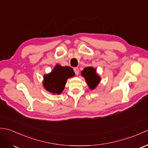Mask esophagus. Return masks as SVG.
<instances>
[{
	"instance_id": "1",
	"label": "esophagus",
	"mask_w": 148,
	"mask_h": 148,
	"mask_svg": "<svg viewBox=\"0 0 148 148\" xmlns=\"http://www.w3.org/2000/svg\"><path fill=\"white\" fill-rule=\"evenodd\" d=\"M74 72H75V74H76V75L79 74V69H78L77 67H75V68L74 69Z\"/></svg>"
}]
</instances>
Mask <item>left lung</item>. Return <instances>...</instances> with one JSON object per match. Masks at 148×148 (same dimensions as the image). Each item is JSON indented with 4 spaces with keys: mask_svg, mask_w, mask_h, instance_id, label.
Segmentation results:
<instances>
[{
    "mask_svg": "<svg viewBox=\"0 0 148 148\" xmlns=\"http://www.w3.org/2000/svg\"><path fill=\"white\" fill-rule=\"evenodd\" d=\"M81 75L85 78L90 89H95L100 81V77L97 74L96 69L92 67H88L84 69L81 72Z\"/></svg>",
    "mask_w": 148,
    "mask_h": 148,
    "instance_id": "obj_1",
    "label": "left lung"
}]
</instances>
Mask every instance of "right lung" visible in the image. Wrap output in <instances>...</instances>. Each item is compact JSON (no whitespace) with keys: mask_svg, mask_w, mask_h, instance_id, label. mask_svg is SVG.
Masks as SVG:
<instances>
[{"mask_svg":"<svg viewBox=\"0 0 148 148\" xmlns=\"http://www.w3.org/2000/svg\"><path fill=\"white\" fill-rule=\"evenodd\" d=\"M75 73L71 67L56 65L51 72L44 76L43 86L53 94H60L64 90L68 78L74 76Z\"/></svg>","mask_w":148,"mask_h":148,"instance_id":"add662e5","label":"right lung"}]
</instances>
